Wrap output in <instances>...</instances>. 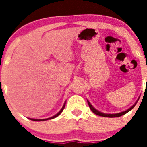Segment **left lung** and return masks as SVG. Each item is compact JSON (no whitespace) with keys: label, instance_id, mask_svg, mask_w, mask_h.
<instances>
[{"label":"left lung","instance_id":"1","mask_svg":"<svg viewBox=\"0 0 147 147\" xmlns=\"http://www.w3.org/2000/svg\"><path fill=\"white\" fill-rule=\"evenodd\" d=\"M139 100V99H138ZM138 100H137V102L135 103L134 105H133L132 107H130L129 109H127V111H123V112H121V113H117V114H104V113H101V112L98 111V110H96L95 108H94L93 106H92V105H91V103L88 100V105H89V107L90 109L92 110V112L94 113V114H97V115H98V116H101V117H121L122 116V115H123V114H127V112H129L130 111V110H132L134 107V106L136 105V104L137 103V101H138Z\"/></svg>","mask_w":147,"mask_h":147}]
</instances>
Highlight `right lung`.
Wrapping results in <instances>:
<instances>
[{
	"label": "right lung",
	"mask_w": 147,
	"mask_h": 147,
	"mask_svg": "<svg viewBox=\"0 0 147 147\" xmlns=\"http://www.w3.org/2000/svg\"><path fill=\"white\" fill-rule=\"evenodd\" d=\"M65 103L64 104V105L62 106V109L60 110V111L59 112V113H57V114H55V115H54L53 117H49V118H47V119H30V120H32V121H47V120H49V119H53L55 118V117H58L59 115L61 113H62V111H63V109H64L65 107Z\"/></svg>",
	"instance_id": "add662e5"
}]
</instances>
